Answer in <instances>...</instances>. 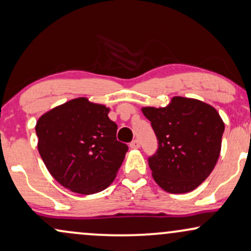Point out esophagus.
I'll return each instance as SVG.
<instances>
[{
  "mask_svg": "<svg viewBox=\"0 0 251 251\" xmlns=\"http://www.w3.org/2000/svg\"><path fill=\"white\" fill-rule=\"evenodd\" d=\"M139 147H140V142H139V140H136V139L129 144V148H132V149H136Z\"/></svg>",
  "mask_w": 251,
  "mask_h": 251,
  "instance_id": "esophagus-1",
  "label": "esophagus"
}]
</instances>
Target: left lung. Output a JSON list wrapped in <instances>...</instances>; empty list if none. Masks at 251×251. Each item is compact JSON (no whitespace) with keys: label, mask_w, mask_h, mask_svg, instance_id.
Wrapping results in <instances>:
<instances>
[{"label":"left lung","mask_w":251,"mask_h":251,"mask_svg":"<svg viewBox=\"0 0 251 251\" xmlns=\"http://www.w3.org/2000/svg\"><path fill=\"white\" fill-rule=\"evenodd\" d=\"M158 140L148 158L151 176L169 193H186L210 176L220 156L225 124L218 111L199 100L175 96L164 107L141 109Z\"/></svg>","instance_id":"left-lung-1"}]
</instances>
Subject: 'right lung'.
<instances>
[{
  "mask_svg": "<svg viewBox=\"0 0 251 251\" xmlns=\"http://www.w3.org/2000/svg\"><path fill=\"white\" fill-rule=\"evenodd\" d=\"M110 109L78 97L37 120L38 151L56 182L80 195H94L113 182L127 146L117 140Z\"/></svg>",
  "mask_w": 251,
  "mask_h": 251,
  "instance_id": "obj_1",
  "label": "right lung"
}]
</instances>
